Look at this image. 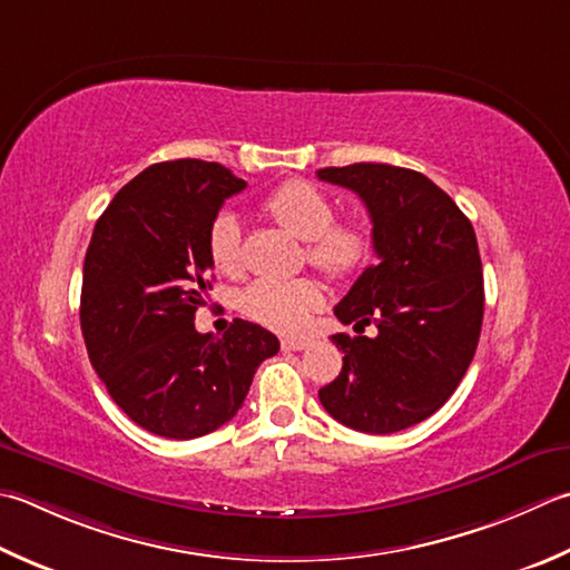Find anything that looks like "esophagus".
Masks as SVG:
<instances>
[{
  "instance_id": "1",
  "label": "esophagus",
  "mask_w": 570,
  "mask_h": 570,
  "mask_svg": "<svg viewBox=\"0 0 570 570\" xmlns=\"http://www.w3.org/2000/svg\"><path fill=\"white\" fill-rule=\"evenodd\" d=\"M308 345L306 338H282V348L284 351H304Z\"/></svg>"
}]
</instances>
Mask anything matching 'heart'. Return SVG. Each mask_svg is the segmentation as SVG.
<instances>
[{"label": "heart", "mask_w": 570, "mask_h": 570, "mask_svg": "<svg viewBox=\"0 0 570 570\" xmlns=\"http://www.w3.org/2000/svg\"><path fill=\"white\" fill-rule=\"evenodd\" d=\"M266 212L306 242V259L331 278L358 274L373 254V234L361 222H336V205L321 187L292 180L266 197ZM209 262L219 274L239 276L244 269L242 227L232 212H222L207 232ZM321 304V288L311 278L272 282L262 278L244 288L239 308L244 316L278 333H296Z\"/></svg>", "instance_id": "b5f03b06"}]
</instances>
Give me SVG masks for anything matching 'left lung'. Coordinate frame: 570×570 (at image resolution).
<instances>
[{
    "mask_svg": "<svg viewBox=\"0 0 570 570\" xmlns=\"http://www.w3.org/2000/svg\"><path fill=\"white\" fill-rule=\"evenodd\" d=\"M316 175L363 199L377 254L333 308L358 333L373 323L377 336H331L343 367L318 400L345 428L400 432L448 403L474 358L484 316L476 234L444 189L407 167L355 163Z\"/></svg>",
    "mask_w": 570,
    "mask_h": 570,
    "instance_id": "1",
    "label": "left lung"
}]
</instances>
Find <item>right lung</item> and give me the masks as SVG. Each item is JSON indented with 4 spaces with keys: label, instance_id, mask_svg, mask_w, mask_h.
Instances as JSON below:
<instances>
[{
    "label": "right lung",
    "instance_id": "obj_1",
    "mask_svg": "<svg viewBox=\"0 0 570 570\" xmlns=\"http://www.w3.org/2000/svg\"><path fill=\"white\" fill-rule=\"evenodd\" d=\"M247 183L219 163L145 167L94 227L83 262L81 331L88 358L126 415L167 440L225 425L278 338L234 318L225 336L197 333L209 282L207 232Z\"/></svg>",
    "mask_w": 570,
    "mask_h": 570
}]
</instances>
